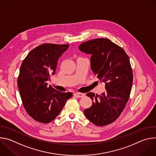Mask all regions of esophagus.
<instances>
[{
	"instance_id": "obj_1",
	"label": "esophagus",
	"mask_w": 156,
	"mask_h": 156,
	"mask_svg": "<svg viewBox=\"0 0 156 156\" xmlns=\"http://www.w3.org/2000/svg\"><path fill=\"white\" fill-rule=\"evenodd\" d=\"M74 96L78 98H83V96H84V94L81 93H75L74 94Z\"/></svg>"
}]
</instances>
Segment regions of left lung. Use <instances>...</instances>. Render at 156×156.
Here are the masks:
<instances>
[{
	"label": "left lung",
	"instance_id": "1",
	"mask_svg": "<svg viewBox=\"0 0 156 156\" xmlns=\"http://www.w3.org/2000/svg\"><path fill=\"white\" fill-rule=\"evenodd\" d=\"M79 49L91 55V69L105 84V91L101 94H86L93 104L84 110V114L96 126L112 123L122 112L131 90L133 72L129 58L123 49L105 38L83 42Z\"/></svg>",
	"mask_w": 156,
	"mask_h": 156
}]
</instances>
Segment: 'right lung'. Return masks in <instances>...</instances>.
Wrapping results in <instances>:
<instances>
[{
	"label": "right lung",
	"mask_w": 156,
	"mask_h": 156,
	"mask_svg": "<svg viewBox=\"0 0 156 156\" xmlns=\"http://www.w3.org/2000/svg\"><path fill=\"white\" fill-rule=\"evenodd\" d=\"M69 47V44H42L31 50L21 63L17 80L21 101L28 115L38 122L54 120L72 96V93L58 91L47 83Z\"/></svg>",
	"instance_id": "add662e5"
}]
</instances>
